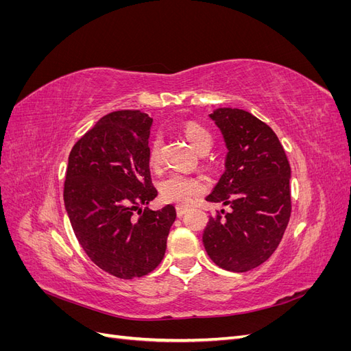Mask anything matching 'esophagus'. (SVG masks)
<instances>
[{
	"instance_id": "esophagus-1",
	"label": "esophagus",
	"mask_w": 351,
	"mask_h": 351,
	"mask_svg": "<svg viewBox=\"0 0 351 351\" xmlns=\"http://www.w3.org/2000/svg\"><path fill=\"white\" fill-rule=\"evenodd\" d=\"M189 209L187 208H184V206H177L176 208V212H177V217L178 218H182V217H184L186 215V212H187Z\"/></svg>"
}]
</instances>
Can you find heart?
<instances>
[{
    "label": "heart",
    "mask_w": 351,
    "mask_h": 351,
    "mask_svg": "<svg viewBox=\"0 0 351 351\" xmlns=\"http://www.w3.org/2000/svg\"><path fill=\"white\" fill-rule=\"evenodd\" d=\"M184 134L189 142L193 145L196 151L200 154L209 151L212 145V136L208 129L197 123H187L184 125ZM161 158V137L156 136L149 145V162L151 165H158ZM206 184L202 178L190 177L184 174H171L159 184V193L164 202L174 204L178 206H187L204 193Z\"/></svg>",
    "instance_id": "b5f03b06"
}]
</instances>
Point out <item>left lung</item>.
Wrapping results in <instances>:
<instances>
[{
    "instance_id": "8db88e82",
    "label": "left lung",
    "mask_w": 351,
    "mask_h": 351,
    "mask_svg": "<svg viewBox=\"0 0 351 351\" xmlns=\"http://www.w3.org/2000/svg\"><path fill=\"white\" fill-rule=\"evenodd\" d=\"M215 121L227 145L226 171L206 197L217 210L204 231L208 256L219 268L246 272L278 247L291 214V169L277 134L247 111L218 108Z\"/></svg>"
}]
</instances>
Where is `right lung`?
Here are the masks:
<instances>
[{
	"mask_svg": "<svg viewBox=\"0 0 351 351\" xmlns=\"http://www.w3.org/2000/svg\"><path fill=\"white\" fill-rule=\"evenodd\" d=\"M152 119L110 112L73 146L64 204L80 246L102 271L141 278L161 263L176 208H143L158 196L149 171Z\"/></svg>",
	"mask_w": 351,
	"mask_h": 351,
	"instance_id": "right-lung-1",
	"label": "right lung"
}]
</instances>
